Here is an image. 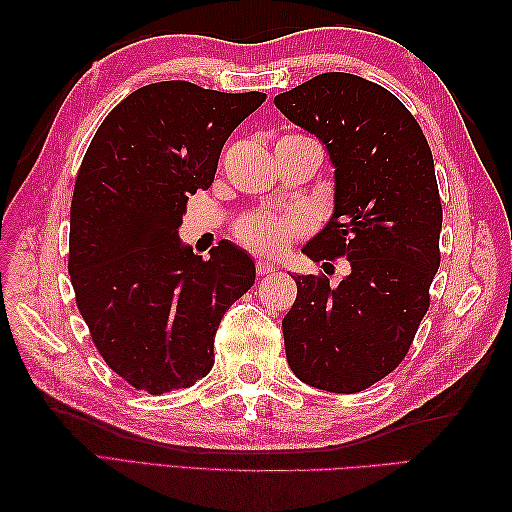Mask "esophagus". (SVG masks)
<instances>
[{
	"mask_svg": "<svg viewBox=\"0 0 512 512\" xmlns=\"http://www.w3.org/2000/svg\"><path fill=\"white\" fill-rule=\"evenodd\" d=\"M257 273L259 275H270V273H275V266L270 264V262H264V259H259V262H257Z\"/></svg>",
	"mask_w": 512,
	"mask_h": 512,
	"instance_id": "esophagus-1",
	"label": "esophagus"
}]
</instances>
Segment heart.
Masks as SVG:
<instances>
[{
  "label": "heart",
  "mask_w": 512,
  "mask_h": 512,
  "mask_svg": "<svg viewBox=\"0 0 512 512\" xmlns=\"http://www.w3.org/2000/svg\"><path fill=\"white\" fill-rule=\"evenodd\" d=\"M306 228L308 220L303 215L279 217L273 213H253L237 224V237L259 255L279 257L286 253L292 239Z\"/></svg>",
  "instance_id": "heart-1"
}]
</instances>
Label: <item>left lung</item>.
<instances>
[{
  "instance_id": "obj_1",
  "label": "left lung",
  "mask_w": 512,
  "mask_h": 512,
  "mask_svg": "<svg viewBox=\"0 0 512 512\" xmlns=\"http://www.w3.org/2000/svg\"><path fill=\"white\" fill-rule=\"evenodd\" d=\"M275 105L319 138L334 167L332 217L301 250L350 262L339 286L295 275L286 358L306 385L356 394L394 372L429 310L442 231L433 156L407 107L363 76L325 72Z\"/></svg>"
}]
</instances>
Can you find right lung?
I'll list each match as a JSON object with an SVG mask.
<instances>
[{
	"mask_svg": "<svg viewBox=\"0 0 512 512\" xmlns=\"http://www.w3.org/2000/svg\"><path fill=\"white\" fill-rule=\"evenodd\" d=\"M266 101L189 81L132 92L85 151L70 206V281L105 363L136 389L167 394L213 367L226 310L255 262L222 239L209 259L178 235L189 195L211 187L233 129Z\"/></svg>",
	"mask_w": 512,
	"mask_h": 512,
	"instance_id": "obj_1",
	"label": "right lung"
}]
</instances>
